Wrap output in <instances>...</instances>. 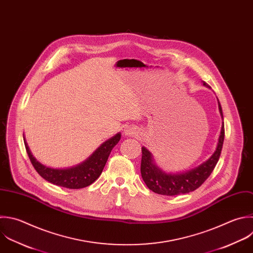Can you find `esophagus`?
I'll return each mask as SVG.
<instances>
[{
    "label": "esophagus",
    "instance_id": "34e87169",
    "mask_svg": "<svg viewBox=\"0 0 253 253\" xmlns=\"http://www.w3.org/2000/svg\"><path fill=\"white\" fill-rule=\"evenodd\" d=\"M132 132H131V129H126V134H131Z\"/></svg>",
    "mask_w": 253,
    "mask_h": 253
}]
</instances>
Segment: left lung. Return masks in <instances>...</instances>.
Returning a JSON list of instances; mask_svg holds the SVG:
<instances>
[{
    "label": "left lung",
    "instance_id": "left-lung-1",
    "mask_svg": "<svg viewBox=\"0 0 253 253\" xmlns=\"http://www.w3.org/2000/svg\"><path fill=\"white\" fill-rule=\"evenodd\" d=\"M203 84L209 87L206 82H203ZM217 103L218 110L222 119V111L218 100ZM223 139L224 125L222 122L220 135L218 137V142L213 154L206 162L199 165L198 167L190 171L178 174L165 173L164 171L159 169L153 162L151 153L145 147H142L140 172L144 183L146 184L148 189H150L154 193L164 196H175L195 191L209 178V176L214 169L220 156Z\"/></svg>",
    "mask_w": 253,
    "mask_h": 253
}]
</instances>
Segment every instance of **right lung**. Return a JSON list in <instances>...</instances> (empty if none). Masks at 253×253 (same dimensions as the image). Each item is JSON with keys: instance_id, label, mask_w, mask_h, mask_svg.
Masks as SVG:
<instances>
[{"instance_id": "right-lung-1", "label": "right lung", "mask_w": 253, "mask_h": 253, "mask_svg": "<svg viewBox=\"0 0 253 253\" xmlns=\"http://www.w3.org/2000/svg\"><path fill=\"white\" fill-rule=\"evenodd\" d=\"M120 139L121 133H117L98 147L87 160L75 167L67 169H53L37 161L24 138L27 153L37 172L46 181L68 189H81L95 182L101 175L112 149Z\"/></svg>"}]
</instances>
